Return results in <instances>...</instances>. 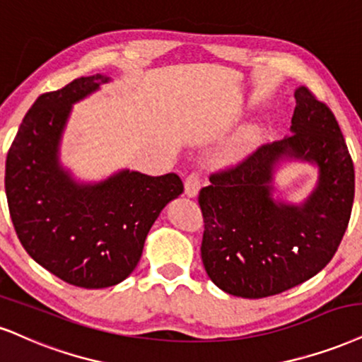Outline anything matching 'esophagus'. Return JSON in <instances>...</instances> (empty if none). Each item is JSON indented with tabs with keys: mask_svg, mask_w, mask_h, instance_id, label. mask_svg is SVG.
<instances>
[{
	"mask_svg": "<svg viewBox=\"0 0 362 362\" xmlns=\"http://www.w3.org/2000/svg\"><path fill=\"white\" fill-rule=\"evenodd\" d=\"M199 188H202V181H199V176L196 173H191L185 181V194L188 198H196L199 193Z\"/></svg>",
	"mask_w": 362,
	"mask_h": 362,
	"instance_id": "esophagus-1",
	"label": "esophagus"
}]
</instances>
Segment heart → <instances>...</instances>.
I'll return each mask as SVG.
<instances>
[{"instance_id": "obj_1", "label": "heart", "mask_w": 362, "mask_h": 362, "mask_svg": "<svg viewBox=\"0 0 362 362\" xmlns=\"http://www.w3.org/2000/svg\"><path fill=\"white\" fill-rule=\"evenodd\" d=\"M258 136H260V129L257 126H248L242 129V131L236 134L235 139L230 142L225 158L231 160V163L243 159L253 149V146L257 144Z\"/></svg>"}]
</instances>
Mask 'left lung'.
I'll use <instances>...</instances> for the list:
<instances>
[{
	"label": "left lung",
	"mask_w": 362,
	"mask_h": 362,
	"mask_svg": "<svg viewBox=\"0 0 362 362\" xmlns=\"http://www.w3.org/2000/svg\"><path fill=\"white\" fill-rule=\"evenodd\" d=\"M293 97L292 136L213 174L199 191L204 270L230 296L262 298L304 284L331 262L349 223L354 166L341 127L307 87H297ZM284 162L318 169L315 189L300 204L273 196Z\"/></svg>",
	"instance_id": "left-lung-1"
}]
</instances>
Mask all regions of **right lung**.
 I'll return each mask as SVG.
<instances>
[{"label": "right lung", "instance_id": "right-lung-1", "mask_svg": "<svg viewBox=\"0 0 362 362\" xmlns=\"http://www.w3.org/2000/svg\"><path fill=\"white\" fill-rule=\"evenodd\" d=\"M110 77H78L40 95L10 147L4 173L18 238L38 265L75 287L104 288L126 280L141 260L151 226L182 193L174 173L147 176L120 169L102 181H77L60 160L74 104Z\"/></svg>", "mask_w": 362, "mask_h": 362}]
</instances>
